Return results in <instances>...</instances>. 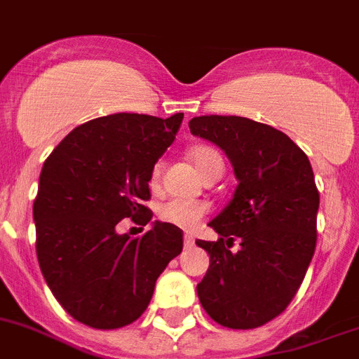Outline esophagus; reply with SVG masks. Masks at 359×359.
I'll list each match as a JSON object with an SVG mask.
<instances>
[{"instance_id": "esophagus-1", "label": "esophagus", "mask_w": 359, "mask_h": 359, "mask_svg": "<svg viewBox=\"0 0 359 359\" xmlns=\"http://www.w3.org/2000/svg\"><path fill=\"white\" fill-rule=\"evenodd\" d=\"M183 243H185V247H192L194 245V238L191 234H185L183 236Z\"/></svg>"}]
</instances>
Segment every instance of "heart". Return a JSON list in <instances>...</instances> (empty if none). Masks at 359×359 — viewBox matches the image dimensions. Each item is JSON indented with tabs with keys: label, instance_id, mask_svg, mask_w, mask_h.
Returning <instances> with one entry per match:
<instances>
[{
	"label": "heart",
	"instance_id": "b5f03b06",
	"mask_svg": "<svg viewBox=\"0 0 359 359\" xmlns=\"http://www.w3.org/2000/svg\"><path fill=\"white\" fill-rule=\"evenodd\" d=\"M189 158L194 163L196 170L201 174V177L209 172L214 165L223 163L222 156L210 147H196L189 152ZM159 174H161V168H159V165H156L154 170H152V176H150V185H158ZM207 212H209V207H207V203H201V201L170 200L161 205L159 219L167 223V225L182 229V231H194L196 226L201 223V219L207 216Z\"/></svg>",
	"mask_w": 359,
	"mask_h": 359
}]
</instances>
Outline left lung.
<instances>
[{
    "mask_svg": "<svg viewBox=\"0 0 359 359\" xmlns=\"http://www.w3.org/2000/svg\"><path fill=\"white\" fill-rule=\"evenodd\" d=\"M189 128L225 152L238 180L209 223L222 238L196 241L210 256L198 298L219 325L256 329L292 302L314 256L320 192L311 161L287 134L249 118L200 116ZM234 237L238 253L226 249Z\"/></svg>",
    "mask_w": 359,
    "mask_h": 359,
    "instance_id": "left-lung-1",
    "label": "left lung"
}]
</instances>
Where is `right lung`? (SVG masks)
Listing matches in <instances>:
<instances>
[{
  "label": "right lung",
  "mask_w": 359,
  "mask_h": 359,
  "mask_svg": "<svg viewBox=\"0 0 359 359\" xmlns=\"http://www.w3.org/2000/svg\"><path fill=\"white\" fill-rule=\"evenodd\" d=\"M183 114L103 116L76 127L52 150L34 201L36 252L48 289L92 329H119L149 307L156 280L183 249L163 222L140 238L118 234L125 217L147 225L154 165L172 145Z\"/></svg>",
  "instance_id": "right-lung-1"
}]
</instances>
